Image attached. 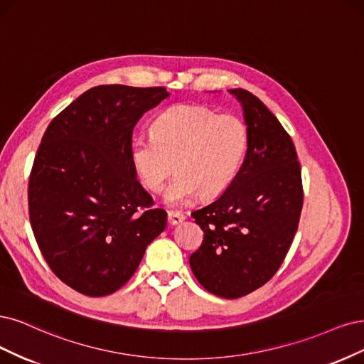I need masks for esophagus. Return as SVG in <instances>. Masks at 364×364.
I'll return each instance as SVG.
<instances>
[{
    "mask_svg": "<svg viewBox=\"0 0 364 364\" xmlns=\"http://www.w3.org/2000/svg\"><path fill=\"white\" fill-rule=\"evenodd\" d=\"M184 219H186V216L181 212H168V222L171 225H177Z\"/></svg>",
    "mask_w": 364,
    "mask_h": 364,
    "instance_id": "obj_1",
    "label": "esophagus"
}]
</instances>
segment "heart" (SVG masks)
<instances>
[{
    "label": "heart",
    "mask_w": 364,
    "mask_h": 364,
    "mask_svg": "<svg viewBox=\"0 0 364 364\" xmlns=\"http://www.w3.org/2000/svg\"><path fill=\"white\" fill-rule=\"evenodd\" d=\"M248 139V127L236 114L177 104L152 122L151 137L133 140L132 163L152 192L163 191L177 169L166 201L178 205L199 193L212 198L225 192L242 166Z\"/></svg>",
    "instance_id": "1"
}]
</instances>
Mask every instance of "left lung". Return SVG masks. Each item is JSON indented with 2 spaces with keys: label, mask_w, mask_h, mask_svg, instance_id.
<instances>
[{
  "label": "left lung",
  "mask_w": 364,
  "mask_h": 364,
  "mask_svg": "<svg viewBox=\"0 0 364 364\" xmlns=\"http://www.w3.org/2000/svg\"><path fill=\"white\" fill-rule=\"evenodd\" d=\"M230 92L243 107L248 149L228 189L192 213L204 240L189 263L205 290L236 299L266 284L284 262L304 191L295 145L275 114L251 92Z\"/></svg>",
  "instance_id": "left-lung-1"
}]
</instances>
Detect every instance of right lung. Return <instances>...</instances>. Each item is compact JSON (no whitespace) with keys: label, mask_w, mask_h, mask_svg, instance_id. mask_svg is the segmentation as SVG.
I'll return each mask as SVG.
<instances>
[{"label":"right lung","mask_w":364,"mask_h":364,"mask_svg":"<svg viewBox=\"0 0 364 364\" xmlns=\"http://www.w3.org/2000/svg\"><path fill=\"white\" fill-rule=\"evenodd\" d=\"M168 97L165 87H92L42 137L28 178L31 230L54 275L83 295L119 290L166 228L130 151L137 121Z\"/></svg>","instance_id":"right-lung-1"}]
</instances>
